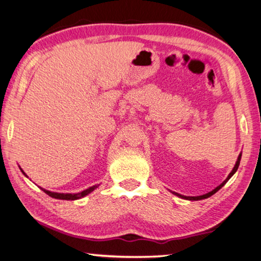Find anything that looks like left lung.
<instances>
[{
    "mask_svg": "<svg viewBox=\"0 0 261 261\" xmlns=\"http://www.w3.org/2000/svg\"><path fill=\"white\" fill-rule=\"evenodd\" d=\"M241 156H242V153L240 154V155H238V159H237V161H236V165H235V167H233V169L231 170V173L228 175V177L223 180L222 183H221L219 187H216L214 190H212L211 192H208V193H206V194H202V196H197V197H187V196H182V194H179V193H176V192H173V193H175L176 196H178L179 198H183V199H187V200H201V199H206V198H208V197H211V196H213L214 193H216L219 191V190L223 187L224 184H226L229 179H230V177L231 176L236 173V170L238 169V166H240V162H241Z\"/></svg>",
    "mask_w": 261,
    "mask_h": 261,
    "instance_id": "obj_1",
    "label": "left lung"
}]
</instances>
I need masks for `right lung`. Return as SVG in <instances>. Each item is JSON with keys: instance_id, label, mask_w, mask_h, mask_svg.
Wrapping results in <instances>:
<instances>
[{"instance_id": "obj_1", "label": "right lung", "mask_w": 261, "mask_h": 261, "mask_svg": "<svg viewBox=\"0 0 261 261\" xmlns=\"http://www.w3.org/2000/svg\"><path fill=\"white\" fill-rule=\"evenodd\" d=\"M98 188V185H94V187H91L86 190H84V191L79 192V193H56V192H50V191H47V190H43L45 193H47L48 196L51 197V198H55V199H63V200H76L79 199V198H83L87 196L88 193H91L93 191L94 189Z\"/></svg>"}]
</instances>
